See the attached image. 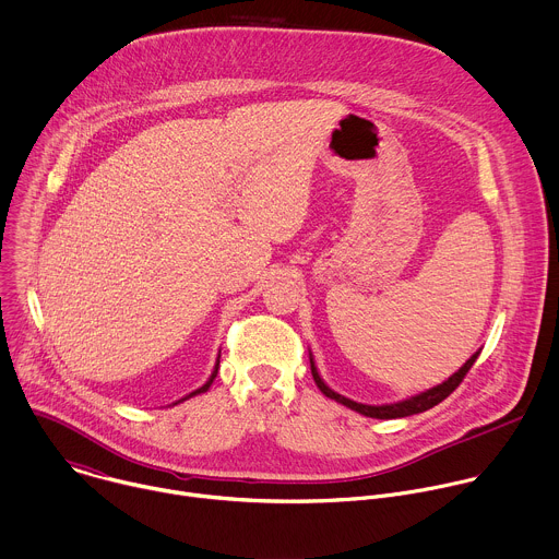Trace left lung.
<instances>
[{
	"instance_id": "left-lung-1",
	"label": "left lung",
	"mask_w": 559,
	"mask_h": 559,
	"mask_svg": "<svg viewBox=\"0 0 559 559\" xmlns=\"http://www.w3.org/2000/svg\"><path fill=\"white\" fill-rule=\"evenodd\" d=\"M478 355H480V350H476V353L456 370V373H454L452 378H448L443 384H439V386H435V389H430V391H426V393H419V395H415V397H411V400H404V402H397V404H386V406H366V404H357V402H353V400H348V397H344V395H337V393L331 391V389L322 382V378L318 376V368H316V364H313L311 353H309V361H311L313 382L318 384V389L322 391V395H326L329 400H335L337 404H342V406H346V408H350V411H355V413H359V415H364V417H373V419H400V417H411V415H417V413H426V411L435 408L437 404H441L445 397H450V395L456 391V386L463 382V378L467 376V370L474 366V361H476Z\"/></svg>"
}]
</instances>
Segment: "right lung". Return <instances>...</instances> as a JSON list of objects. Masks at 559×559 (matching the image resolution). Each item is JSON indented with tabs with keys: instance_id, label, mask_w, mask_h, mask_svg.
<instances>
[{
	"instance_id": "obj_1",
	"label": "right lung",
	"mask_w": 559,
	"mask_h": 559,
	"mask_svg": "<svg viewBox=\"0 0 559 559\" xmlns=\"http://www.w3.org/2000/svg\"><path fill=\"white\" fill-rule=\"evenodd\" d=\"M217 370H219V359H217V364H215V370H213V376H211V380L202 386V389H198V391H193L189 397H193V395H200V393H206L209 389H211V384H213V380L217 378ZM189 397H183V400H189ZM183 400H179V402H183Z\"/></svg>"
}]
</instances>
